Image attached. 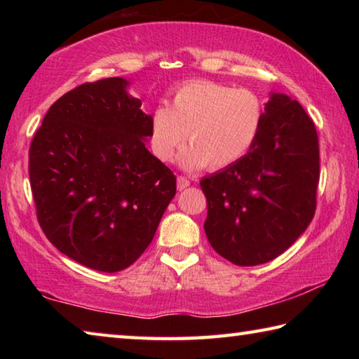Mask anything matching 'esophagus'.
<instances>
[{"label": "esophagus", "instance_id": "obj_1", "mask_svg": "<svg viewBox=\"0 0 359 359\" xmlns=\"http://www.w3.org/2000/svg\"><path fill=\"white\" fill-rule=\"evenodd\" d=\"M188 185H190V180H188L185 175H179V177H177V188H179V190L180 191L185 190Z\"/></svg>", "mask_w": 359, "mask_h": 359}]
</instances>
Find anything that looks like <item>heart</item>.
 <instances>
[{
  "instance_id": "heart-1",
  "label": "heart",
  "mask_w": 359,
  "mask_h": 359,
  "mask_svg": "<svg viewBox=\"0 0 359 359\" xmlns=\"http://www.w3.org/2000/svg\"><path fill=\"white\" fill-rule=\"evenodd\" d=\"M266 101L250 88L209 81L188 82L174 93L171 107L158 106L150 118V147L163 161L182 154L185 168L222 169L242 160L257 142Z\"/></svg>"
}]
</instances>
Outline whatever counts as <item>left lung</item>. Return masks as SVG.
I'll use <instances>...</instances> for the list:
<instances>
[{"mask_svg":"<svg viewBox=\"0 0 359 359\" xmlns=\"http://www.w3.org/2000/svg\"><path fill=\"white\" fill-rule=\"evenodd\" d=\"M320 147L313 120L297 101L274 93L250 151L201 180L205 236L238 266L277 258L306 231L317 209Z\"/></svg>","mask_w":359,"mask_h":359,"instance_id":"8db88e82","label":"left lung"}]
</instances>
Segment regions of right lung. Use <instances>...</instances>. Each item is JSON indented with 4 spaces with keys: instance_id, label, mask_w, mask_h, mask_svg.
Returning <instances> with one entry per match:
<instances>
[{
    "instance_id": "obj_1",
    "label": "right lung",
    "mask_w": 359,
    "mask_h": 359,
    "mask_svg": "<svg viewBox=\"0 0 359 359\" xmlns=\"http://www.w3.org/2000/svg\"><path fill=\"white\" fill-rule=\"evenodd\" d=\"M128 82H85L48 109L28 154L36 217L66 257L118 272L145 252L175 175L145 149L151 115L125 92Z\"/></svg>"
}]
</instances>
